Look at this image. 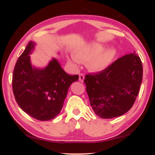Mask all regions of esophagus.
<instances>
[{
	"mask_svg": "<svg viewBox=\"0 0 155 155\" xmlns=\"http://www.w3.org/2000/svg\"><path fill=\"white\" fill-rule=\"evenodd\" d=\"M84 75L83 74H80L79 75V80L81 82H83L84 81Z\"/></svg>",
	"mask_w": 155,
	"mask_h": 155,
	"instance_id": "1",
	"label": "esophagus"
}]
</instances>
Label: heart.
Instances as JSON below:
<instances>
[{"instance_id": "b5f03b06", "label": "heart", "mask_w": 155, "mask_h": 155, "mask_svg": "<svg viewBox=\"0 0 155 155\" xmlns=\"http://www.w3.org/2000/svg\"><path fill=\"white\" fill-rule=\"evenodd\" d=\"M75 54L76 58H73L74 63L88 61V68L98 72L104 71L111 64L116 56V50L113 47L104 49L102 44L92 43L78 49Z\"/></svg>"}]
</instances>
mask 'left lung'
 Listing matches in <instances>:
<instances>
[{
	"instance_id": "obj_1",
	"label": "left lung",
	"mask_w": 155,
	"mask_h": 155,
	"mask_svg": "<svg viewBox=\"0 0 155 155\" xmlns=\"http://www.w3.org/2000/svg\"><path fill=\"white\" fill-rule=\"evenodd\" d=\"M135 53L118 58L104 71L84 77L90 105L100 118L120 116L134 104L143 80V65Z\"/></svg>"
}]
</instances>
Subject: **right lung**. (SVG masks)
<instances>
[{"mask_svg": "<svg viewBox=\"0 0 155 155\" xmlns=\"http://www.w3.org/2000/svg\"><path fill=\"white\" fill-rule=\"evenodd\" d=\"M35 42L27 44L15 65L12 90L22 111L39 120H48L60 113L68 90L78 75H70L54 58L44 69L32 68L29 54Z\"/></svg>", "mask_w": 155, "mask_h": 155, "instance_id": "right-lung-1", "label": "right lung"}]
</instances>
